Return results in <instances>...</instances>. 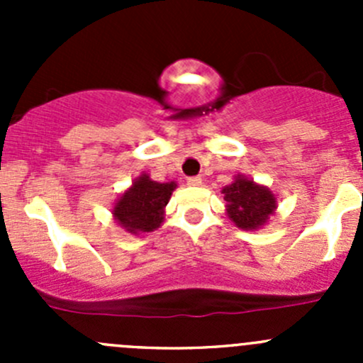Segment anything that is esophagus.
I'll list each match as a JSON object with an SVG mask.
<instances>
[{
	"mask_svg": "<svg viewBox=\"0 0 363 363\" xmlns=\"http://www.w3.org/2000/svg\"><path fill=\"white\" fill-rule=\"evenodd\" d=\"M188 184L189 186H200L202 184V177H199V175H195V177H189Z\"/></svg>",
	"mask_w": 363,
	"mask_h": 363,
	"instance_id": "esophagus-1",
	"label": "esophagus"
}]
</instances>
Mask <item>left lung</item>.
Segmentation results:
<instances>
[{
	"instance_id": "8db88e82",
	"label": "left lung",
	"mask_w": 363,
	"mask_h": 363,
	"mask_svg": "<svg viewBox=\"0 0 363 363\" xmlns=\"http://www.w3.org/2000/svg\"><path fill=\"white\" fill-rule=\"evenodd\" d=\"M221 193L225 195L226 214L242 230L262 228L277 207L276 195L246 175H235L232 184L225 186Z\"/></svg>"
}]
</instances>
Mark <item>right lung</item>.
<instances>
[{"mask_svg":"<svg viewBox=\"0 0 363 363\" xmlns=\"http://www.w3.org/2000/svg\"><path fill=\"white\" fill-rule=\"evenodd\" d=\"M175 188V182H156L147 174H142L117 199L112 208L113 219L133 235L155 232L163 223L164 207Z\"/></svg>","mask_w":363,"mask_h":363,"instance_id":"1","label":"right lung"}]
</instances>
